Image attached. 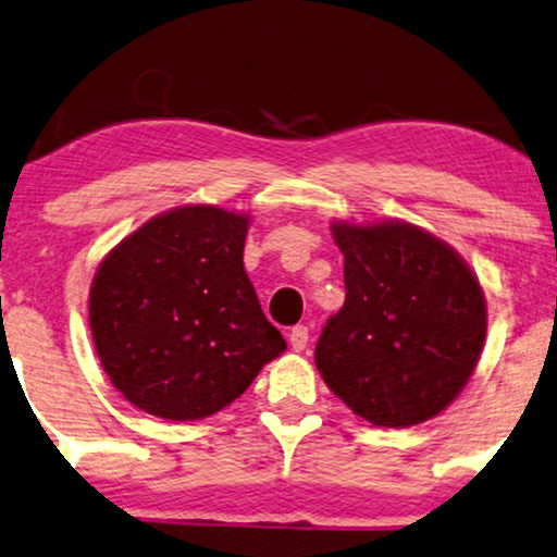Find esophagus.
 I'll return each mask as SVG.
<instances>
[{
    "instance_id": "34e87169",
    "label": "esophagus",
    "mask_w": 557,
    "mask_h": 557,
    "mask_svg": "<svg viewBox=\"0 0 557 557\" xmlns=\"http://www.w3.org/2000/svg\"><path fill=\"white\" fill-rule=\"evenodd\" d=\"M308 344V326H293L290 331V347L295 351H302Z\"/></svg>"
}]
</instances>
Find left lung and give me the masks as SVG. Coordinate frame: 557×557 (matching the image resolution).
Returning a JSON list of instances; mask_svg holds the SVG:
<instances>
[{"label":"left lung","mask_w":557,"mask_h":557,"mask_svg":"<svg viewBox=\"0 0 557 557\" xmlns=\"http://www.w3.org/2000/svg\"><path fill=\"white\" fill-rule=\"evenodd\" d=\"M342 311L315 344L323 383L372 426H413L466 388L481 360L485 298L453 246L406 221L331 223Z\"/></svg>","instance_id":"8db88e82"}]
</instances>
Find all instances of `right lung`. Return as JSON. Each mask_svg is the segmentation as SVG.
I'll use <instances>...</instances> for the list:
<instances>
[{"instance_id": "1", "label": "right lung", "mask_w": 557, "mask_h": 557, "mask_svg": "<svg viewBox=\"0 0 557 557\" xmlns=\"http://www.w3.org/2000/svg\"><path fill=\"white\" fill-rule=\"evenodd\" d=\"M249 213L153 215L97 267L89 329L102 370L151 417L195 421L234 404L287 349L244 270Z\"/></svg>"}]
</instances>
